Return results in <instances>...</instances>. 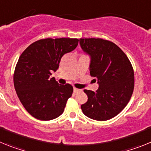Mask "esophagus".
<instances>
[{
  "label": "esophagus",
  "instance_id": "34e87169",
  "mask_svg": "<svg viewBox=\"0 0 151 151\" xmlns=\"http://www.w3.org/2000/svg\"><path fill=\"white\" fill-rule=\"evenodd\" d=\"M80 91H82V90H81V89L74 88V93H78V92H80Z\"/></svg>",
  "mask_w": 151,
  "mask_h": 151
}]
</instances>
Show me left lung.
<instances>
[{"label":"left lung","mask_w":151,"mask_h":151,"mask_svg":"<svg viewBox=\"0 0 151 151\" xmlns=\"http://www.w3.org/2000/svg\"><path fill=\"white\" fill-rule=\"evenodd\" d=\"M84 51L91 58L90 75L97 81L96 92L84 90L88 101L81 106L86 116L106 121L120 113L130 101L134 87L132 65L116 45L101 38H80Z\"/></svg>","instance_id":"8db88e82"}]
</instances>
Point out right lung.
Segmentation results:
<instances>
[{
	"label": "right lung",
	"instance_id": "right-lung-1",
	"mask_svg": "<svg viewBox=\"0 0 151 151\" xmlns=\"http://www.w3.org/2000/svg\"><path fill=\"white\" fill-rule=\"evenodd\" d=\"M77 38H45L33 42L18 60L13 83L19 99L30 115L40 120H51L63 113L73 87L59 85L50 78L63 56L77 47Z\"/></svg>",
	"mask_w": 151,
	"mask_h": 151
}]
</instances>
